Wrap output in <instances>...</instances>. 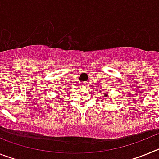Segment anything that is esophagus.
<instances>
[{
  "label": "esophagus",
  "instance_id": "esophagus-1",
  "mask_svg": "<svg viewBox=\"0 0 159 159\" xmlns=\"http://www.w3.org/2000/svg\"><path fill=\"white\" fill-rule=\"evenodd\" d=\"M87 84H88L87 83H82L80 86L82 87V88H84V87H87Z\"/></svg>",
  "mask_w": 159,
  "mask_h": 159
}]
</instances>
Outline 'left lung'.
Instances as JSON below:
<instances>
[{
    "label": "left lung",
    "mask_w": 159,
    "mask_h": 159,
    "mask_svg": "<svg viewBox=\"0 0 159 159\" xmlns=\"http://www.w3.org/2000/svg\"><path fill=\"white\" fill-rule=\"evenodd\" d=\"M108 96V95H105V97H107Z\"/></svg>",
    "instance_id": "left-lung-1"
}]
</instances>
